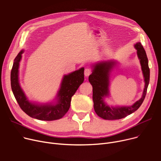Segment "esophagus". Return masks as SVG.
Here are the masks:
<instances>
[{"mask_svg":"<svg viewBox=\"0 0 161 161\" xmlns=\"http://www.w3.org/2000/svg\"><path fill=\"white\" fill-rule=\"evenodd\" d=\"M92 73V70L90 69V68H86L85 69V71H84V74H85V76H88Z\"/></svg>","mask_w":161,"mask_h":161,"instance_id":"34e87169","label":"esophagus"}]
</instances>
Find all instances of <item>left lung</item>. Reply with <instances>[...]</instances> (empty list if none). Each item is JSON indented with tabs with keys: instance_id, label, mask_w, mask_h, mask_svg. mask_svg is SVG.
I'll use <instances>...</instances> for the list:
<instances>
[{
	"instance_id": "8db88e82",
	"label": "left lung",
	"mask_w": 161,
	"mask_h": 161,
	"mask_svg": "<svg viewBox=\"0 0 161 161\" xmlns=\"http://www.w3.org/2000/svg\"><path fill=\"white\" fill-rule=\"evenodd\" d=\"M134 47L137 50V55L140 61L145 85L142 98L132 106H109L104 101V98L109 95V72L116 62L104 61L93 65L92 73L89 76L88 80L93 87L94 108L97 115L104 120H118L128 116L140 107L145 98L150 81L148 58L141 42H138L135 44Z\"/></svg>"
}]
</instances>
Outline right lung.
I'll use <instances>...</instances> for the list:
<instances>
[{"mask_svg":"<svg viewBox=\"0 0 161 161\" xmlns=\"http://www.w3.org/2000/svg\"><path fill=\"white\" fill-rule=\"evenodd\" d=\"M21 50L16 57L11 72V85L14 97L21 109L32 118L52 121L62 118L70 108L71 97L84 81V68L64 75L55 104H36L30 102L21 89L18 80V69Z\"/></svg>","mask_w":161,"mask_h":161,"instance_id":"obj_1","label":"right lung"}]
</instances>
